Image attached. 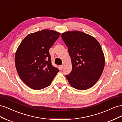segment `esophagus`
Here are the masks:
<instances>
[{
  "label": "esophagus",
  "mask_w": 122,
  "mask_h": 122,
  "mask_svg": "<svg viewBox=\"0 0 122 122\" xmlns=\"http://www.w3.org/2000/svg\"><path fill=\"white\" fill-rule=\"evenodd\" d=\"M60 70H62V69H63V67H64V65H61V66H60Z\"/></svg>",
  "instance_id": "34e87169"
}]
</instances>
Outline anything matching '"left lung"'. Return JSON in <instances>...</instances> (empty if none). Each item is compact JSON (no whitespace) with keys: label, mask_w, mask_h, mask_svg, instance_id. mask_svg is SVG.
I'll use <instances>...</instances> for the list:
<instances>
[{"label":"left lung","mask_w":122,"mask_h":122,"mask_svg":"<svg viewBox=\"0 0 122 122\" xmlns=\"http://www.w3.org/2000/svg\"><path fill=\"white\" fill-rule=\"evenodd\" d=\"M61 38L68 47L72 69L66 75L71 86L79 90L93 86L101 76L105 58L101 45L97 40L86 33L67 31Z\"/></svg>","instance_id":"1"}]
</instances>
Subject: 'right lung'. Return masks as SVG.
Returning a JSON list of instances; mask_svg holds the SVG:
<instances>
[{
	"instance_id": "add662e5",
	"label": "right lung",
	"mask_w": 122,
	"mask_h": 122,
	"mask_svg": "<svg viewBox=\"0 0 122 122\" xmlns=\"http://www.w3.org/2000/svg\"><path fill=\"white\" fill-rule=\"evenodd\" d=\"M60 35L44 29L28 35L18 47L15 54L17 71L23 82L32 89L48 86L60 71L51 64L49 49Z\"/></svg>"
}]
</instances>
